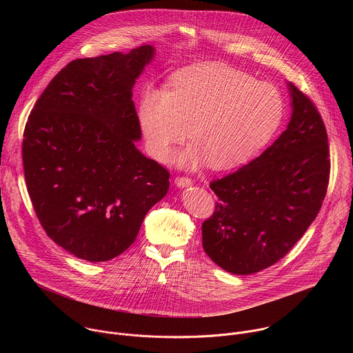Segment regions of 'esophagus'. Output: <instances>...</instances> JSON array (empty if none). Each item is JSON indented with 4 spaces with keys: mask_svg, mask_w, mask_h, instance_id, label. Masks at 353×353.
<instances>
[{
    "mask_svg": "<svg viewBox=\"0 0 353 353\" xmlns=\"http://www.w3.org/2000/svg\"><path fill=\"white\" fill-rule=\"evenodd\" d=\"M176 185L180 187V188H184V187H190L192 184V181L188 179V177H176L174 180Z\"/></svg>",
    "mask_w": 353,
    "mask_h": 353,
    "instance_id": "esophagus-1",
    "label": "esophagus"
}]
</instances>
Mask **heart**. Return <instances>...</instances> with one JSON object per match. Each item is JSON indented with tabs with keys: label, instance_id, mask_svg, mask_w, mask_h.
Listing matches in <instances>:
<instances>
[{
	"label": "heart",
	"instance_id": "b5f03b06",
	"mask_svg": "<svg viewBox=\"0 0 353 353\" xmlns=\"http://www.w3.org/2000/svg\"><path fill=\"white\" fill-rule=\"evenodd\" d=\"M285 114L282 93L243 71L201 64L173 75L169 90L149 88L139 103V124L152 157L166 162L185 141L179 158L187 169L210 165L229 170L248 162L271 141Z\"/></svg>",
	"mask_w": 353,
	"mask_h": 353
}]
</instances>
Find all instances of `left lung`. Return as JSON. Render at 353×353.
I'll return each instance as SVG.
<instances>
[{
	"mask_svg": "<svg viewBox=\"0 0 353 353\" xmlns=\"http://www.w3.org/2000/svg\"><path fill=\"white\" fill-rule=\"evenodd\" d=\"M286 130L234 173L211 181L218 195L203 223V247L225 271L248 275L279 261L316 219L328 187L325 125L312 100L293 83Z\"/></svg>",
	"mask_w": 353,
	"mask_h": 353,
	"instance_id": "left-lung-1",
	"label": "left lung"
}]
</instances>
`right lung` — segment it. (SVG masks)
<instances>
[{
    "label": "right lung",
    "instance_id": "add662e5",
    "mask_svg": "<svg viewBox=\"0 0 353 353\" xmlns=\"http://www.w3.org/2000/svg\"><path fill=\"white\" fill-rule=\"evenodd\" d=\"M155 47L78 59L47 85L22 143L25 180L47 236L81 260L109 261L166 195L169 172L135 146L132 88Z\"/></svg>",
    "mask_w": 353,
    "mask_h": 353
}]
</instances>
